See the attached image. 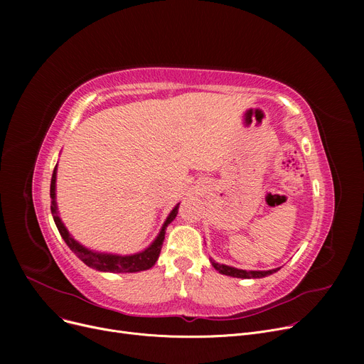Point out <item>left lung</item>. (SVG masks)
Returning a JSON list of instances; mask_svg holds the SVG:
<instances>
[{"instance_id":"left-lung-1","label":"left lung","mask_w":364,"mask_h":364,"mask_svg":"<svg viewBox=\"0 0 364 364\" xmlns=\"http://www.w3.org/2000/svg\"><path fill=\"white\" fill-rule=\"evenodd\" d=\"M214 269L221 273V274H225V276H230V277H237V279H261V277H265V276H270L273 273H276L279 269H273V270H251V272H246V270H240V269H236V267H230V265H225V264H220V262H215L214 259H211Z\"/></svg>"}]
</instances>
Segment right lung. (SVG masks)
<instances>
[{
  "label": "right lung",
  "instance_id": "add662e5",
  "mask_svg": "<svg viewBox=\"0 0 364 364\" xmlns=\"http://www.w3.org/2000/svg\"><path fill=\"white\" fill-rule=\"evenodd\" d=\"M55 178H57V165L53 171V177H51V184H50V198H51V214L55 223L57 230H59L60 236L66 242V245L70 247V251L78 257L85 265L91 267V269H95L99 272H107V273H137L143 270L151 269L155 262L159 258L161 250H162V243L165 239V230L171 221H174L177 214H178V206L177 203L169 215L166 217L159 235L156 239L153 240L144 251H140L137 254H131V255H119V254H107V252H97L92 251L90 247L81 245L78 240H75L72 235L68 232V228L65 227L59 211H57V202H55Z\"/></svg>",
  "mask_w": 364,
  "mask_h": 364
}]
</instances>
